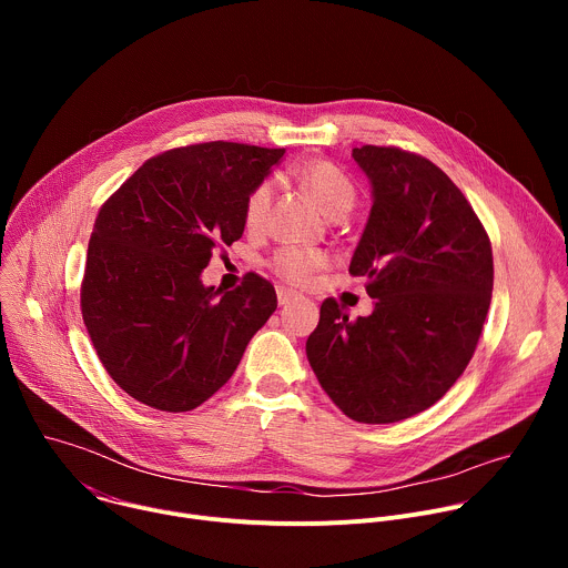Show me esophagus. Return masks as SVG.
I'll return each mask as SVG.
<instances>
[{
  "label": "esophagus",
  "instance_id": "obj_1",
  "mask_svg": "<svg viewBox=\"0 0 568 568\" xmlns=\"http://www.w3.org/2000/svg\"><path fill=\"white\" fill-rule=\"evenodd\" d=\"M276 296H278V305H287V303H292L296 298V292H292L290 287H278Z\"/></svg>",
  "mask_w": 568,
  "mask_h": 568
}]
</instances>
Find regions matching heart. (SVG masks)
<instances>
[{"label":"heart","instance_id":"1","mask_svg":"<svg viewBox=\"0 0 568 568\" xmlns=\"http://www.w3.org/2000/svg\"><path fill=\"white\" fill-rule=\"evenodd\" d=\"M298 180L307 189L312 200L318 204V209L328 217L346 215L355 204L357 191H355L353 182L337 166L328 164V161H314V164H307L298 173ZM272 195H274L272 182H261L250 193V197L245 202V224L250 229L263 226L270 204H272ZM272 265L283 278H287L292 283H305L314 270L326 265V256L316 254V252H303V250L287 247L274 256Z\"/></svg>","mask_w":568,"mask_h":568}]
</instances>
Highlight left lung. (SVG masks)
<instances>
[{"label":"left lung","mask_w":568,"mask_h":568,"mask_svg":"<svg viewBox=\"0 0 568 568\" xmlns=\"http://www.w3.org/2000/svg\"><path fill=\"white\" fill-rule=\"evenodd\" d=\"M373 206L348 272L366 276L373 312L348 321L321 303L307 362L353 420L388 425L436 404L463 375L493 298V247L465 195L429 159L353 148Z\"/></svg>","instance_id":"obj_1"}]
</instances>
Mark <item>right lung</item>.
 I'll return each instance as SVG.
<instances>
[{
	"label": "right lung",
	"instance_id": "right-lung-1",
	"mask_svg": "<svg viewBox=\"0 0 568 568\" xmlns=\"http://www.w3.org/2000/svg\"><path fill=\"white\" fill-rule=\"evenodd\" d=\"M283 154L229 141L169 150L99 211L80 307L110 377L148 407H200L276 310L270 281L247 274L222 292L202 270L245 231V202Z\"/></svg>",
	"mask_w": 568,
	"mask_h": 568
}]
</instances>
